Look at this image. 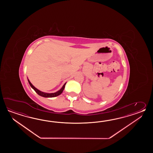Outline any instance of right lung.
Segmentation results:
<instances>
[{
    "label": "right lung",
    "instance_id": "right-lung-1",
    "mask_svg": "<svg viewBox=\"0 0 153 153\" xmlns=\"http://www.w3.org/2000/svg\"><path fill=\"white\" fill-rule=\"evenodd\" d=\"M28 82H29L30 86H31V88H32L33 89L36 91L38 94L40 95V96H42V97H54L58 96L59 94H62V92L63 91L65 87V84H66V82H65V84L63 85V86H62V88L59 91H57V92H56L55 93H50V94H49V93H45V92H43L42 91H40L38 89H37L36 88H35L32 84V83L29 81V79H28Z\"/></svg>",
    "mask_w": 153,
    "mask_h": 153
}]
</instances>
